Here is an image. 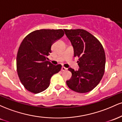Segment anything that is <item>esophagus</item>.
<instances>
[{
	"label": "esophagus",
	"mask_w": 122,
	"mask_h": 122,
	"mask_svg": "<svg viewBox=\"0 0 122 122\" xmlns=\"http://www.w3.org/2000/svg\"><path fill=\"white\" fill-rule=\"evenodd\" d=\"M66 70H67V68H65L64 66H62V68H61V71H66Z\"/></svg>",
	"instance_id": "34e87169"
}]
</instances>
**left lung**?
I'll use <instances>...</instances> for the list:
<instances>
[{"instance_id":"left-lung-1","label":"left lung","mask_w":122,"mask_h":122,"mask_svg":"<svg viewBox=\"0 0 122 122\" xmlns=\"http://www.w3.org/2000/svg\"><path fill=\"white\" fill-rule=\"evenodd\" d=\"M74 49V56L79 57L78 71L69 68L72 77L66 81L70 89L86 93L96 87L104 73L106 55L102 43L93 35L83 29H64Z\"/></svg>"}]
</instances>
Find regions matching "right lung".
<instances>
[{
  "label": "right lung",
  "instance_id": "right-lung-1",
  "mask_svg": "<svg viewBox=\"0 0 122 122\" xmlns=\"http://www.w3.org/2000/svg\"><path fill=\"white\" fill-rule=\"evenodd\" d=\"M64 35L62 29H41L31 32L22 41L16 57V69L20 82L27 91L38 93L49 87L51 76L62 65L48 61L53 43Z\"/></svg>",
  "mask_w": 122,
  "mask_h": 122
}]
</instances>
